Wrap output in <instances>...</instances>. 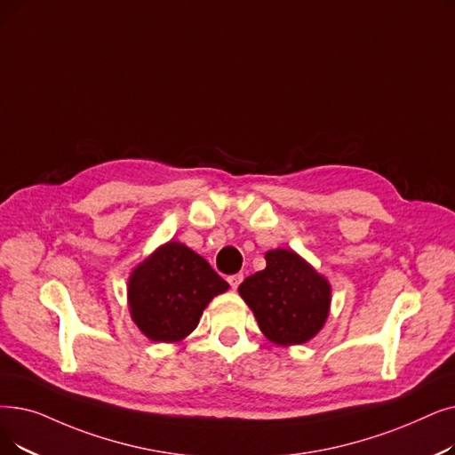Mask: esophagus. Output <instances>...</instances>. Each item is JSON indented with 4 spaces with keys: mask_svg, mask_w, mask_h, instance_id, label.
Listing matches in <instances>:
<instances>
[{
    "mask_svg": "<svg viewBox=\"0 0 455 455\" xmlns=\"http://www.w3.org/2000/svg\"><path fill=\"white\" fill-rule=\"evenodd\" d=\"M227 281H228V284H230V288H232V290H235V288H238V286L242 284V281H243V273H235V275H230Z\"/></svg>",
    "mask_w": 455,
    "mask_h": 455,
    "instance_id": "34e87169",
    "label": "esophagus"
}]
</instances>
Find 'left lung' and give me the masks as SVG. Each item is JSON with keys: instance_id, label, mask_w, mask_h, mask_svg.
Returning a JSON list of instances; mask_svg holds the SVG:
<instances>
[{"instance_id": "1", "label": "left lung", "mask_w": 455, "mask_h": 455, "mask_svg": "<svg viewBox=\"0 0 455 455\" xmlns=\"http://www.w3.org/2000/svg\"><path fill=\"white\" fill-rule=\"evenodd\" d=\"M266 269L240 284V295L271 342L279 346L308 342L327 320L329 283L288 249L266 252Z\"/></svg>"}]
</instances>
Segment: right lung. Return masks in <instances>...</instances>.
I'll return each instance as SVG.
<instances>
[{"mask_svg":"<svg viewBox=\"0 0 455 455\" xmlns=\"http://www.w3.org/2000/svg\"><path fill=\"white\" fill-rule=\"evenodd\" d=\"M228 283L189 247L169 242L130 276L132 320L154 342H179L199 325L203 310Z\"/></svg>","mask_w":455,"mask_h":455,"instance_id":"1","label":"right lung"}]
</instances>
